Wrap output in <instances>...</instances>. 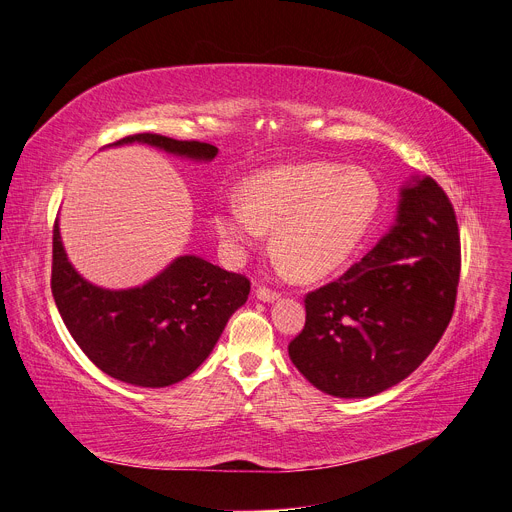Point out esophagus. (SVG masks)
I'll list each match as a JSON object with an SVG mask.
<instances>
[{
	"mask_svg": "<svg viewBox=\"0 0 512 512\" xmlns=\"http://www.w3.org/2000/svg\"><path fill=\"white\" fill-rule=\"evenodd\" d=\"M255 294H257V298L263 300V302H274V300L280 298V292L269 290V288H265V286H259V288L255 290Z\"/></svg>",
	"mask_w": 512,
	"mask_h": 512,
	"instance_id": "esophagus-1",
	"label": "esophagus"
}]
</instances>
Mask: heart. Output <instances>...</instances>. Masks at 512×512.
Listing matches in <instances>:
<instances>
[{"mask_svg": "<svg viewBox=\"0 0 512 512\" xmlns=\"http://www.w3.org/2000/svg\"><path fill=\"white\" fill-rule=\"evenodd\" d=\"M379 203V185L364 168L331 162L278 166L247 179L241 199H224L214 212V228L236 257L257 249L265 230H274L271 245L280 267L302 280H319L356 251Z\"/></svg>", "mask_w": 512, "mask_h": 512, "instance_id": "b5f03b06", "label": "heart"}]
</instances>
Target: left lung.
Segmentation results:
<instances>
[{
    "label": "left lung",
    "instance_id": "8db88e82",
    "mask_svg": "<svg viewBox=\"0 0 512 512\" xmlns=\"http://www.w3.org/2000/svg\"><path fill=\"white\" fill-rule=\"evenodd\" d=\"M455 210L430 177L401 187L391 230L346 274L304 298L290 360L333 397H372L401 383L445 333L457 298Z\"/></svg>",
    "mask_w": 512,
    "mask_h": 512
}]
</instances>
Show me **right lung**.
<instances>
[{
    "mask_svg": "<svg viewBox=\"0 0 512 512\" xmlns=\"http://www.w3.org/2000/svg\"><path fill=\"white\" fill-rule=\"evenodd\" d=\"M148 144L191 160H212L218 148L158 133H135L111 144ZM251 282L210 261L177 257L148 284L105 290L86 282L65 255L53 226L51 292L82 352L109 377L138 387L187 379L210 356L228 319L247 302Z\"/></svg>",
    "mask_w": 512,
    "mask_h": 512,
    "instance_id": "1",
    "label": "right lung"
}]
</instances>
